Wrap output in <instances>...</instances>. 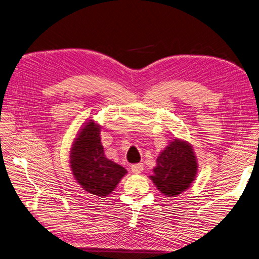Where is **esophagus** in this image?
I'll list each match as a JSON object with an SVG mask.
<instances>
[{
	"label": "esophagus",
	"instance_id": "34e87169",
	"mask_svg": "<svg viewBox=\"0 0 259 259\" xmlns=\"http://www.w3.org/2000/svg\"><path fill=\"white\" fill-rule=\"evenodd\" d=\"M131 169L134 174H140L142 171L144 170V165L142 163H138V164H134V165L131 166Z\"/></svg>",
	"mask_w": 259,
	"mask_h": 259
}]
</instances>
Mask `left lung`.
I'll use <instances>...</instances> for the list:
<instances>
[{"mask_svg": "<svg viewBox=\"0 0 259 259\" xmlns=\"http://www.w3.org/2000/svg\"><path fill=\"white\" fill-rule=\"evenodd\" d=\"M198 166L191 144L174 138L158 155L150 179L161 193L174 198L190 188L197 177Z\"/></svg>", "mask_w": 259, "mask_h": 259, "instance_id": "8db88e82", "label": "left lung"}]
</instances>
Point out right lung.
Listing matches in <instances>:
<instances>
[{
	"instance_id": "obj_1",
	"label": "right lung",
	"mask_w": 259,
	"mask_h": 259,
	"mask_svg": "<svg viewBox=\"0 0 259 259\" xmlns=\"http://www.w3.org/2000/svg\"><path fill=\"white\" fill-rule=\"evenodd\" d=\"M101 126L94 120L84 122L70 149V167L83 189L97 197H108L127 170L107 159L101 145Z\"/></svg>"
}]
</instances>
